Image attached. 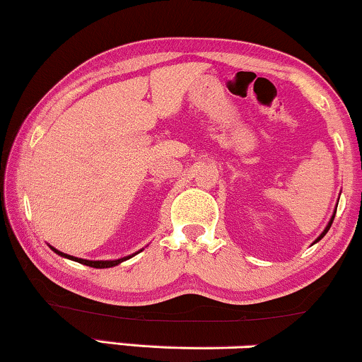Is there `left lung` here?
<instances>
[{
  "label": "left lung",
  "mask_w": 362,
  "mask_h": 362,
  "mask_svg": "<svg viewBox=\"0 0 362 362\" xmlns=\"http://www.w3.org/2000/svg\"><path fill=\"white\" fill-rule=\"evenodd\" d=\"M334 216H336V213L334 214H332V218H331V221H329V224H327V226H326V229H325V231H322V234H321V236H319L317 239H316V243L319 241V239H322V238H325V234L327 233V231H329V228H331V224H332V221H334Z\"/></svg>",
  "instance_id": "8db88e82"
}]
</instances>
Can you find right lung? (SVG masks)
Here are the masks:
<instances>
[{"mask_svg": "<svg viewBox=\"0 0 362 362\" xmlns=\"http://www.w3.org/2000/svg\"><path fill=\"white\" fill-rule=\"evenodd\" d=\"M51 250H53L54 252H58L59 256H63V257H68V259H73V261H76V262H81V264H86V266H89V267H112V266H116V264H119V262H123V261H126V259H129L131 256H128V257H121V259H116V261H89V259H79V257H73V256H68V255H64V252H61V251H56L54 247H51Z\"/></svg>", "mask_w": 362, "mask_h": 362, "instance_id": "1", "label": "right lung"}]
</instances>
